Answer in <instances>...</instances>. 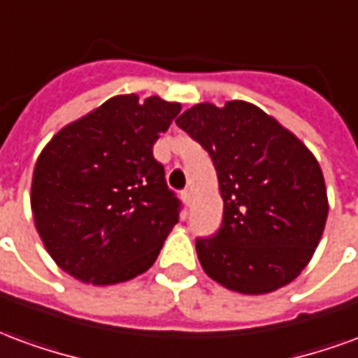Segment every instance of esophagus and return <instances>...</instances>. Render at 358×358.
<instances>
[{"label":"esophagus","instance_id":"obj_1","mask_svg":"<svg viewBox=\"0 0 358 358\" xmlns=\"http://www.w3.org/2000/svg\"><path fill=\"white\" fill-rule=\"evenodd\" d=\"M182 199H184V203L189 207V205H192V199H194V192H192V189H184V192H182Z\"/></svg>","mask_w":358,"mask_h":358}]
</instances>
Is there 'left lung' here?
I'll return each mask as SVG.
<instances>
[{
    "label": "left lung",
    "mask_w": 358,
    "mask_h": 358,
    "mask_svg": "<svg viewBox=\"0 0 358 358\" xmlns=\"http://www.w3.org/2000/svg\"><path fill=\"white\" fill-rule=\"evenodd\" d=\"M176 124L209 151L224 201L213 238L195 241L205 274L230 292L284 287L315 255L328 218L313 151L276 118L241 99L197 103Z\"/></svg>",
    "instance_id": "8db88e82"
}]
</instances>
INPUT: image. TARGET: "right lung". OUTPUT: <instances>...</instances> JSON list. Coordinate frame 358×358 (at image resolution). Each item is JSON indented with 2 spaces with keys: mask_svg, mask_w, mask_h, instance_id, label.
<instances>
[{
  "mask_svg": "<svg viewBox=\"0 0 358 358\" xmlns=\"http://www.w3.org/2000/svg\"><path fill=\"white\" fill-rule=\"evenodd\" d=\"M180 110L159 95H115L45 143L30 207L59 268L84 284L115 285L153 266L180 207L153 145Z\"/></svg>",
  "mask_w": 358,
  "mask_h": 358,
  "instance_id": "right-lung-1",
  "label": "right lung"
}]
</instances>
